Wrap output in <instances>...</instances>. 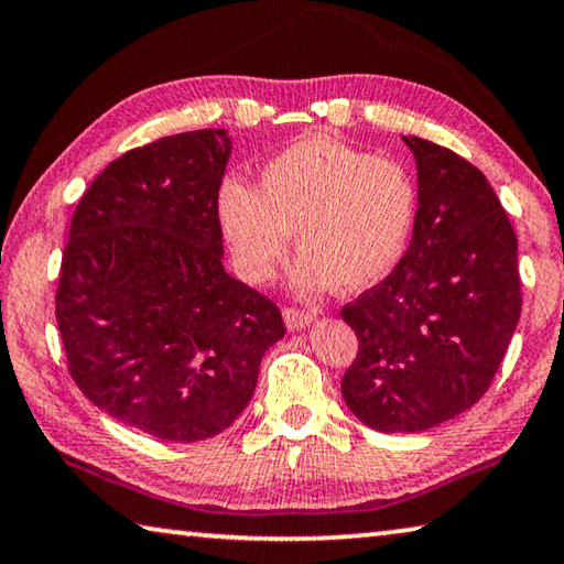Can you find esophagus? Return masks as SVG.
I'll use <instances>...</instances> for the list:
<instances>
[{"label":"esophagus","mask_w":564,"mask_h":564,"mask_svg":"<svg viewBox=\"0 0 564 564\" xmlns=\"http://www.w3.org/2000/svg\"><path fill=\"white\" fill-rule=\"evenodd\" d=\"M283 321L285 326H289V330H303L306 326H311L314 314H308V311H299V308H285Z\"/></svg>","instance_id":"34e87169"}]
</instances>
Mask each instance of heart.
<instances>
[{"label": "heart", "mask_w": 564, "mask_h": 564, "mask_svg": "<svg viewBox=\"0 0 564 564\" xmlns=\"http://www.w3.org/2000/svg\"><path fill=\"white\" fill-rule=\"evenodd\" d=\"M416 187L406 167L326 135L291 142L261 167V191L228 181L218 218L243 279L263 283L291 248L303 250L293 285L314 296L338 285L361 293L404 256Z\"/></svg>", "instance_id": "heart-1"}]
</instances>
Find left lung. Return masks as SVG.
Listing matches in <instances>:
<instances>
[{"label": "left lung", "mask_w": 564, "mask_h": 564, "mask_svg": "<svg viewBox=\"0 0 564 564\" xmlns=\"http://www.w3.org/2000/svg\"><path fill=\"white\" fill-rule=\"evenodd\" d=\"M401 140L416 163L411 243L341 311L359 336L344 401L383 434L426 432L477 404L522 311L517 236L487 177L436 142Z\"/></svg>", "instance_id": "1"}]
</instances>
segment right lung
Returning <instances> with one entry per match:
<instances>
[{"label":"right lung","mask_w":564,"mask_h":564,"mask_svg":"<svg viewBox=\"0 0 564 564\" xmlns=\"http://www.w3.org/2000/svg\"><path fill=\"white\" fill-rule=\"evenodd\" d=\"M226 130L160 138L107 165L79 200L57 285V326L79 391L165 442L236 422L281 311L223 268Z\"/></svg>","instance_id":"right-lung-1"}]
</instances>
